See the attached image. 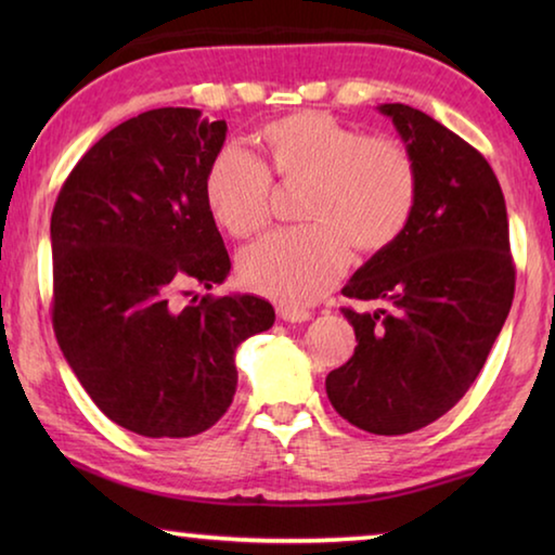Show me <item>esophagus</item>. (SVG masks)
<instances>
[{"label":"esophagus","instance_id":"34e87169","mask_svg":"<svg viewBox=\"0 0 555 555\" xmlns=\"http://www.w3.org/2000/svg\"><path fill=\"white\" fill-rule=\"evenodd\" d=\"M276 315H279V321H284V323H306L313 318L311 311H306V308H294V306H279Z\"/></svg>","mask_w":555,"mask_h":555}]
</instances>
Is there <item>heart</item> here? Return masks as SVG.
<instances>
[{"label":"heart","mask_w":555,"mask_h":555,"mask_svg":"<svg viewBox=\"0 0 555 555\" xmlns=\"http://www.w3.org/2000/svg\"><path fill=\"white\" fill-rule=\"evenodd\" d=\"M257 142L264 164L228 146L205 178L215 222L234 237H249L269 220L271 178L308 183L300 230L271 232L240 255L242 284L286 306L321 298L343 276L350 242L382 251L409 228L418 203L416 158L397 139L364 137L323 112L269 121Z\"/></svg>","instance_id":"heart-1"}]
</instances>
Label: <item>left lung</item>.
<instances>
[{
    "label": "left lung",
    "instance_id": "1",
    "mask_svg": "<svg viewBox=\"0 0 555 555\" xmlns=\"http://www.w3.org/2000/svg\"><path fill=\"white\" fill-rule=\"evenodd\" d=\"M418 166V203L391 247L354 271L343 294L384 300L357 313L354 354L325 379L352 426L401 436L465 397L509 315L514 264L500 181L465 139L401 102L377 107Z\"/></svg>",
    "mask_w": 555,
    "mask_h": 555
}]
</instances>
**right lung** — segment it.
Returning <instances> with one entry per match:
<instances>
[{"label": "right lung", "instance_id": "add662e5", "mask_svg": "<svg viewBox=\"0 0 555 555\" xmlns=\"http://www.w3.org/2000/svg\"><path fill=\"white\" fill-rule=\"evenodd\" d=\"M224 119L162 107L121 121L80 158L51 215L53 331L98 409L144 438L218 424L237 389L234 350L274 325L251 294L212 288L230 255L205 201Z\"/></svg>", "mask_w": 555, "mask_h": 555}]
</instances>
